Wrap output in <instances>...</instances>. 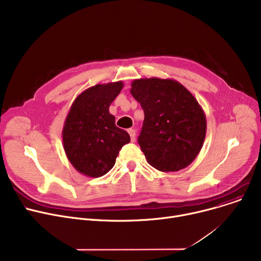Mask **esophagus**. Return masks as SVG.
<instances>
[{"mask_svg": "<svg viewBox=\"0 0 261 261\" xmlns=\"http://www.w3.org/2000/svg\"><path fill=\"white\" fill-rule=\"evenodd\" d=\"M128 133L130 134V138H131V142L135 141V130L134 129H129Z\"/></svg>", "mask_w": 261, "mask_h": 261, "instance_id": "esophagus-1", "label": "esophagus"}]
</instances>
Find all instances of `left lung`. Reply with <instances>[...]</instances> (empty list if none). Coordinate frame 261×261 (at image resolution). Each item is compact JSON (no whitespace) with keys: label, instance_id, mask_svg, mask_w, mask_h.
I'll list each match as a JSON object with an SVG mask.
<instances>
[{"label":"left lung","instance_id":"left-lung-1","mask_svg":"<svg viewBox=\"0 0 261 261\" xmlns=\"http://www.w3.org/2000/svg\"><path fill=\"white\" fill-rule=\"evenodd\" d=\"M131 94L145 113L139 144L147 162L164 172L187 167L206 135V116L195 96L179 81L135 79Z\"/></svg>","mask_w":261,"mask_h":261}]
</instances>
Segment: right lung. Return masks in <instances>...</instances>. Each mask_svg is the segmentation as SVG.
<instances>
[{"label": "right lung", "instance_id": "right-lung-1", "mask_svg": "<svg viewBox=\"0 0 261 261\" xmlns=\"http://www.w3.org/2000/svg\"><path fill=\"white\" fill-rule=\"evenodd\" d=\"M123 87L122 81L96 85L79 94L72 103L62 130L66 158L80 173L105 175L114 166L119 150L130 135L115 126L109 108Z\"/></svg>", "mask_w": 261, "mask_h": 261}]
</instances>
